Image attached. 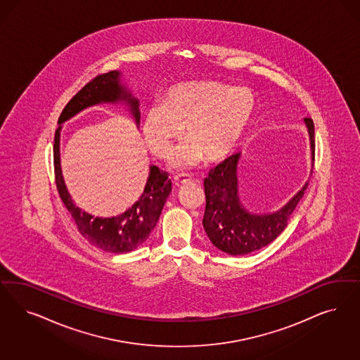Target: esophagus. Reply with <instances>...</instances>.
I'll return each mask as SVG.
<instances>
[{
	"mask_svg": "<svg viewBox=\"0 0 360 360\" xmlns=\"http://www.w3.org/2000/svg\"><path fill=\"white\" fill-rule=\"evenodd\" d=\"M191 181V176L189 174H179L174 176V184L177 186H184L186 183Z\"/></svg>",
	"mask_w": 360,
	"mask_h": 360,
	"instance_id": "1",
	"label": "esophagus"
}]
</instances>
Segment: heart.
Masks as SVG:
<instances>
[{
  "instance_id": "1",
  "label": "heart",
  "mask_w": 360,
  "mask_h": 360,
  "mask_svg": "<svg viewBox=\"0 0 360 360\" xmlns=\"http://www.w3.org/2000/svg\"><path fill=\"white\" fill-rule=\"evenodd\" d=\"M255 110V95L244 87L217 81L180 83L167 90L164 103L146 112L143 136L156 156L168 159L186 128L191 141L174 165L191 167L202 158L224 162L244 138Z\"/></svg>"
}]
</instances>
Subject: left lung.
I'll return each mask as SVG.
<instances>
[{"mask_svg":"<svg viewBox=\"0 0 360 360\" xmlns=\"http://www.w3.org/2000/svg\"><path fill=\"white\" fill-rule=\"evenodd\" d=\"M311 152L315 150L314 122L304 117ZM241 152L229 156L209 171L204 180L205 213L202 219L209 240L217 249L232 255H249L273 243L283 229L309 186L306 183L290 201L274 213L253 214L243 207L238 198V168Z\"/></svg>","mask_w":360,"mask_h":360,"instance_id":"1","label":"left lung"}]
</instances>
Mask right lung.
I'll return each mask as SVG.
<instances>
[{
	"instance_id": "1",
	"label": "right lung",
	"mask_w": 360,
	"mask_h": 360,
	"mask_svg": "<svg viewBox=\"0 0 360 360\" xmlns=\"http://www.w3.org/2000/svg\"><path fill=\"white\" fill-rule=\"evenodd\" d=\"M119 78L120 72L116 70L96 75L65 105L59 116L58 124L69 120L70 117L87 107L117 102H124L129 107L136 124H139V102L131 95L127 87L120 84ZM60 128V126L57 128L54 136L56 184L59 196L75 221L78 231L90 244L103 252L119 255L136 249L148 238L156 226L165 200L172 191V183L168 179V174L160 171L156 165H151L144 192L131 208L116 217H94L93 214L86 213L75 205L65 186L59 156Z\"/></svg>"
}]
</instances>
